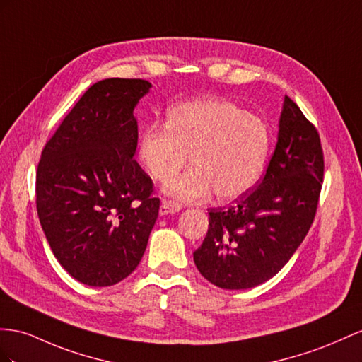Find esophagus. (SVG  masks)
<instances>
[{
	"label": "esophagus",
	"instance_id": "esophagus-1",
	"mask_svg": "<svg viewBox=\"0 0 362 362\" xmlns=\"http://www.w3.org/2000/svg\"><path fill=\"white\" fill-rule=\"evenodd\" d=\"M182 209V206L179 203L171 202V200H162V205L159 209V214L160 216H166V214H175V212H179Z\"/></svg>",
	"mask_w": 362,
	"mask_h": 362
}]
</instances>
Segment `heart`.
<instances>
[{
    "label": "heart",
    "mask_w": 362,
    "mask_h": 362,
    "mask_svg": "<svg viewBox=\"0 0 362 362\" xmlns=\"http://www.w3.org/2000/svg\"><path fill=\"white\" fill-rule=\"evenodd\" d=\"M269 132L260 117L229 100L197 99L174 105L166 124H148L139 141V160L156 182L182 202L208 197L235 200L262 179L269 154Z\"/></svg>",
    "instance_id": "heart-1"
}]
</instances>
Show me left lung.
I'll use <instances>...</instances> for the list:
<instances>
[{
    "label": "left lung",
    "mask_w": 362,
    "mask_h": 362,
    "mask_svg": "<svg viewBox=\"0 0 362 362\" xmlns=\"http://www.w3.org/2000/svg\"><path fill=\"white\" fill-rule=\"evenodd\" d=\"M322 175L317 128L284 96L264 177L233 206L208 209V233L194 252L199 272L230 291L251 289L280 272L312 226Z\"/></svg>",
    "instance_id": "obj_1"
}]
</instances>
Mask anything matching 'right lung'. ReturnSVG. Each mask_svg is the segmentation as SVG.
Listing matches in <instances>:
<instances>
[{"label":"right lung","instance_id":"add662e5","mask_svg":"<svg viewBox=\"0 0 362 362\" xmlns=\"http://www.w3.org/2000/svg\"><path fill=\"white\" fill-rule=\"evenodd\" d=\"M151 84L110 78L93 84L45 144L36 209L53 255L75 280L104 287L141 263L160 200L133 159L134 107Z\"/></svg>","mask_w":362,"mask_h":362}]
</instances>
